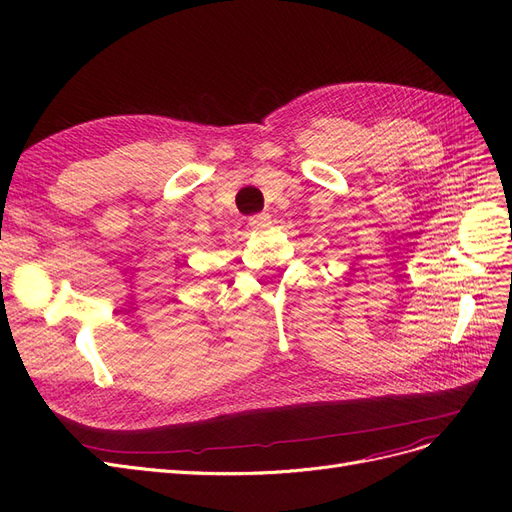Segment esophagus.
Returning <instances> with one entry per match:
<instances>
[{"label":"esophagus","mask_w":512,"mask_h":512,"mask_svg":"<svg viewBox=\"0 0 512 512\" xmlns=\"http://www.w3.org/2000/svg\"><path fill=\"white\" fill-rule=\"evenodd\" d=\"M269 224H271V215L269 213H256V215H252V218H250V226L254 230H262V228H267Z\"/></svg>","instance_id":"1"}]
</instances>
